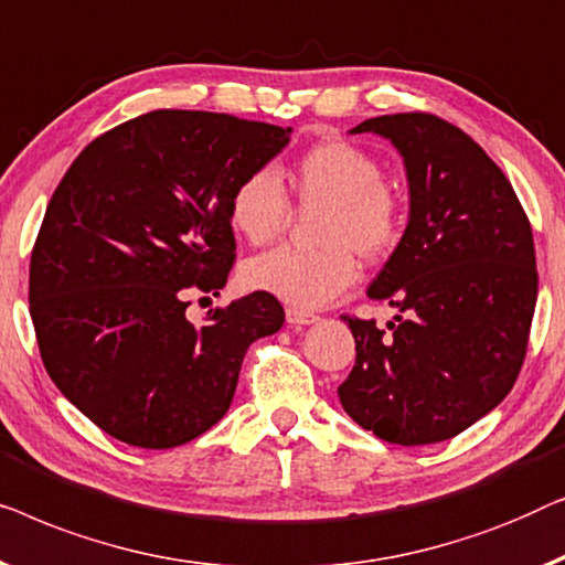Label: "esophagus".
<instances>
[{
	"label": "esophagus",
	"mask_w": 565,
	"mask_h": 565,
	"mask_svg": "<svg viewBox=\"0 0 565 565\" xmlns=\"http://www.w3.org/2000/svg\"><path fill=\"white\" fill-rule=\"evenodd\" d=\"M286 322H289L291 328H305V324L317 322V315L305 312V309H297V307H289L286 309Z\"/></svg>",
	"instance_id": "1"
}]
</instances>
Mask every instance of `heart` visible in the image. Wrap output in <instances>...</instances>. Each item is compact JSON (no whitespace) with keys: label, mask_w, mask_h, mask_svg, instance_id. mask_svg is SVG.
I'll return each instance as SVG.
<instances>
[{"label":"heart","mask_w":565,"mask_h":565,"mask_svg":"<svg viewBox=\"0 0 565 565\" xmlns=\"http://www.w3.org/2000/svg\"><path fill=\"white\" fill-rule=\"evenodd\" d=\"M289 192L301 206H322L320 250L276 248L243 266V284L299 309L328 305L359 276L355 256L379 260L394 250L404 230V196L384 179L369 150L345 140L307 148L286 173ZM289 222L274 171L258 169L230 194V225L253 245L271 243Z\"/></svg>","instance_id":"obj_1"}]
</instances>
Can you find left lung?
<instances>
[{
  "label": "left lung",
  "instance_id": "1",
  "mask_svg": "<svg viewBox=\"0 0 565 565\" xmlns=\"http://www.w3.org/2000/svg\"><path fill=\"white\" fill-rule=\"evenodd\" d=\"M351 132L399 150L409 220L365 291L396 309L392 335L343 317L355 365L340 404L381 440H448L510 394L527 353L537 301L527 214L479 142L440 117L381 115Z\"/></svg>",
  "mask_w": 565,
  "mask_h": 565
}]
</instances>
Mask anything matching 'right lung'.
<instances>
[{"label": "right lung", "instance_id": "right-lung-1", "mask_svg": "<svg viewBox=\"0 0 565 565\" xmlns=\"http://www.w3.org/2000/svg\"><path fill=\"white\" fill-rule=\"evenodd\" d=\"M291 127L156 109L86 146L47 202L30 258V317L47 376L107 435L177 448L217 425L253 340L284 309L253 291L196 328L186 291H217L235 258L230 194Z\"/></svg>", "mask_w": 565, "mask_h": 565}]
</instances>
